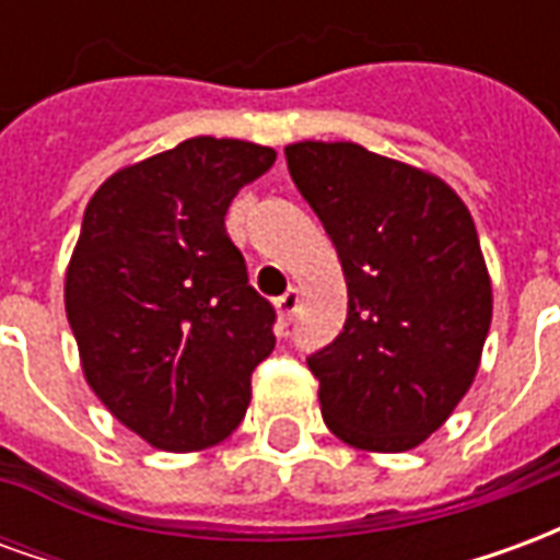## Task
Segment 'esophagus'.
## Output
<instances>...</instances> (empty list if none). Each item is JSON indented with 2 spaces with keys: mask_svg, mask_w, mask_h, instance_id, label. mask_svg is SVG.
I'll list each match as a JSON object with an SVG mask.
<instances>
[{
  "mask_svg": "<svg viewBox=\"0 0 560 560\" xmlns=\"http://www.w3.org/2000/svg\"><path fill=\"white\" fill-rule=\"evenodd\" d=\"M276 308H279V317L284 324H291L293 315H296V308H300V291L296 288H288V291L281 293L279 300H276Z\"/></svg>",
  "mask_w": 560,
  "mask_h": 560,
  "instance_id": "1",
  "label": "esophagus"
}]
</instances>
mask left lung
Masks as SVG:
<instances>
[{
  "label": "left lung",
  "mask_w": 560,
  "mask_h": 560,
  "mask_svg": "<svg viewBox=\"0 0 560 560\" xmlns=\"http://www.w3.org/2000/svg\"><path fill=\"white\" fill-rule=\"evenodd\" d=\"M284 159L348 281L345 327L305 357L324 422L360 450H411L468 393L492 324L470 212L438 176L357 143L305 140Z\"/></svg>",
  "instance_id": "obj_1"
}]
</instances>
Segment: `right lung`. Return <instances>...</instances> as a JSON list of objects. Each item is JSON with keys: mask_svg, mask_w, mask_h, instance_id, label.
I'll return each mask as SVG.
<instances>
[{"mask_svg": "<svg viewBox=\"0 0 560 560\" xmlns=\"http://www.w3.org/2000/svg\"><path fill=\"white\" fill-rule=\"evenodd\" d=\"M272 161L245 140H183L114 173L83 212L66 276L83 375L159 450L221 444L276 348V308L224 228L233 197Z\"/></svg>", "mask_w": 560, "mask_h": 560, "instance_id": "right-lung-1", "label": "right lung"}]
</instances>
